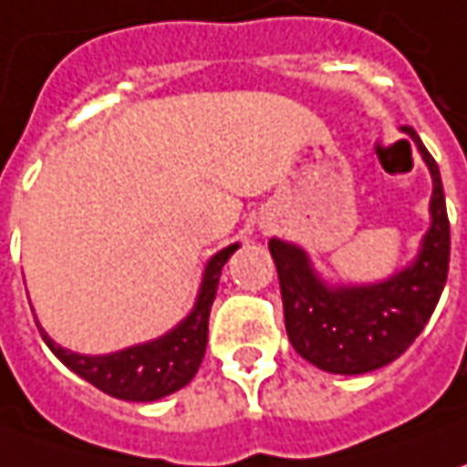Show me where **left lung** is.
I'll list each match as a JSON object with an SVG mask.
<instances>
[{
	"mask_svg": "<svg viewBox=\"0 0 467 467\" xmlns=\"http://www.w3.org/2000/svg\"><path fill=\"white\" fill-rule=\"evenodd\" d=\"M431 171V225L419 257L392 278L371 285H325L306 252L270 239L285 314V332L301 358L330 374H367L395 361L434 312L450 270V221L437 161L403 127Z\"/></svg>",
	"mask_w": 467,
	"mask_h": 467,
	"instance_id": "1",
	"label": "left lung"
}]
</instances>
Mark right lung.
Here are the masks:
<instances>
[{"instance_id": "1", "label": "right lung", "mask_w": 467, "mask_h": 467, "mask_svg": "<svg viewBox=\"0 0 467 467\" xmlns=\"http://www.w3.org/2000/svg\"><path fill=\"white\" fill-rule=\"evenodd\" d=\"M236 249H239V244H231V246L221 249L215 257H210L194 309L173 330L155 337L150 343H140V346L106 353V356H82V353H72V350L57 346L46 335L44 327H38L41 337L64 367L72 368L85 382L99 387L100 392L119 398V400H132V403L161 400V398L189 385L202 364L207 348L210 306L215 301L221 270Z\"/></svg>"}]
</instances>
